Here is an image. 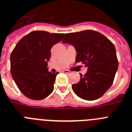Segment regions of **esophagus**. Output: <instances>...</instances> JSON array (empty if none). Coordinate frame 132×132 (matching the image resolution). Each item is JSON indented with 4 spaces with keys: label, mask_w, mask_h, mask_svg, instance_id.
Returning <instances> with one entry per match:
<instances>
[{
    "label": "esophagus",
    "mask_w": 132,
    "mask_h": 132,
    "mask_svg": "<svg viewBox=\"0 0 132 132\" xmlns=\"http://www.w3.org/2000/svg\"><path fill=\"white\" fill-rule=\"evenodd\" d=\"M63 72L64 73H67V74H69V73H71V72H70L69 70H64V71H63Z\"/></svg>",
    "instance_id": "34e87169"
}]
</instances>
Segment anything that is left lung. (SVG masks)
I'll use <instances>...</instances> for the list:
<instances>
[{
  "instance_id": "1",
  "label": "left lung",
  "mask_w": 132,
  "mask_h": 132,
  "mask_svg": "<svg viewBox=\"0 0 132 132\" xmlns=\"http://www.w3.org/2000/svg\"><path fill=\"white\" fill-rule=\"evenodd\" d=\"M62 43L73 45L77 52L76 63L88 67L84 75L80 74V81L72 85L74 93L87 101L103 96L112 85L118 67L114 44L102 34L90 30L66 34Z\"/></svg>"
}]
</instances>
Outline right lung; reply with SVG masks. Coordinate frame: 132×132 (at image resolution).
Wrapping results in <instances>:
<instances>
[{"label":"right lung","instance_id":"1","mask_svg":"<svg viewBox=\"0 0 132 132\" xmlns=\"http://www.w3.org/2000/svg\"><path fill=\"white\" fill-rule=\"evenodd\" d=\"M66 34L33 31L23 37L10 55V72L26 97L42 100L53 92L57 73L48 71L51 49Z\"/></svg>","mask_w":132,"mask_h":132}]
</instances>
